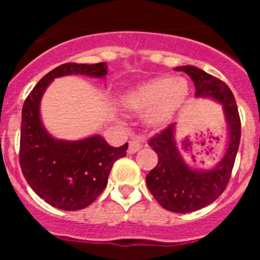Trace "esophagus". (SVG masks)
<instances>
[{
	"instance_id": "esophagus-1",
	"label": "esophagus",
	"mask_w": 260,
	"mask_h": 260,
	"mask_svg": "<svg viewBox=\"0 0 260 260\" xmlns=\"http://www.w3.org/2000/svg\"><path fill=\"white\" fill-rule=\"evenodd\" d=\"M142 146H143V139L139 137L134 138V139L130 142V144H128V153L138 152V151L142 148Z\"/></svg>"
}]
</instances>
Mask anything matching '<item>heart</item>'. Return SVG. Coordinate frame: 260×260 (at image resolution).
<instances>
[{
  "label": "heart",
  "mask_w": 260,
  "mask_h": 260,
  "mask_svg": "<svg viewBox=\"0 0 260 260\" xmlns=\"http://www.w3.org/2000/svg\"><path fill=\"white\" fill-rule=\"evenodd\" d=\"M189 96L185 78L158 77L138 84L126 92L122 103L128 110L146 114L151 126L160 127L171 122Z\"/></svg>",
  "instance_id": "heart-1"
}]
</instances>
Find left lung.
I'll return each mask as SVG.
<instances>
[{
  "label": "left lung",
  "mask_w": 260,
  "mask_h": 260,
  "mask_svg": "<svg viewBox=\"0 0 260 260\" xmlns=\"http://www.w3.org/2000/svg\"><path fill=\"white\" fill-rule=\"evenodd\" d=\"M176 70L185 71L191 78L197 98L213 99L222 105L229 130L226 152L210 171L194 169L186 164L174 139V123L148 142L158 156L157 165L146 177L148 190L165 210L187 213L211 204L226 189L240 146L241 119L236 99L222 80L195 66H180Z\"/></svg>",
  "instance_id": "left-lung-1"
}]
</instances>
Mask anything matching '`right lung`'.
<instances>
[{
	"mask_svg": "<svg viewBox=\"0 0 260 260\" xmlns=\"http://www.w3.org/2000/svg\"><path fill=\"white\" fill-rule=\"evenodd\" d=\"M107 63H63L34 87L22 109L19 164L31 189L48 204L65 211L86 208L102 194L114 161L126 156L127 143L112 147L102 135L80 141H59L40 118L43 93L54 78L87 75L104 78Z\"/></svg>",
	"mask_w": 260,
	"mask_h": 260,
	"instance_id": "obj_1",
	"label": "right lung"
}]
</instances>
